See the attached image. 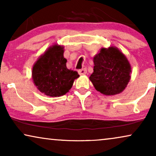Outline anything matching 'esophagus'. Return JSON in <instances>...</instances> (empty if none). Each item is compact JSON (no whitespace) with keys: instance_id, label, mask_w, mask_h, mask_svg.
<instances>
[{"instance_id":"34e87169","label":"esophagus","mask_w":156,"mask_h":156,"mask_svg":"<svg viewBox=\"0 0 156 156\" xmlns=\"http://www.w3.org/2000/svg\"><path fill=\"white\" fill-rule=\"evenodd\" d=\"M87 69H80L78 71V73L80 74V75H84V74H87Z\"/></svg>"}]
</instances>
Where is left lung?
<instances>
[{
	"mask_svg": "<svg viewBox=\"0 0 156 156\" xmlns=\"http://www.w3.org/2000/svg\"><path fill=\"white\" fill-rule=\"evenodd\" d=\"M94 72L89 80L98 91L112 96L124 90L131 79V68L118 48H101L94 57Z\"/></svg>",
	"mask_w": 156,
	"mask_h": 156,
	"instance_id": "8db88e82",
	"label": "left lung"
}]
</instances>
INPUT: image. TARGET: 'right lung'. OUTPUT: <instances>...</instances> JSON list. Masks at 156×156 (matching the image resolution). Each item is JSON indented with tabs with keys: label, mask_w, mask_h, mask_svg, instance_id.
Here are the masks:
<instances>
[{
	"label": "right lung",
	"mask_w": 156,
	"mask_h": 156,
	"mask_svg": "<svg viewBox=\"0 0 156 156\" xmlns=\"http://www.w3.org/2000/svg\"><path fill=\"white\" fill-rule=\"evenodd\" d=\"M64 47L54 44L39 57L33 65L32 77L40 91L49 97L65 95L77 79V72L68 69L64 57Z\"/></svg>",
	"instance_id": "add662e5"
}]
</instances>
